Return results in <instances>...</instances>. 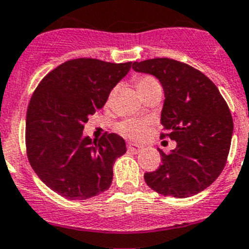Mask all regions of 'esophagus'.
Returning a JSON list of instances; mask_svg holds the SVG:
<instances>
[{
  "label": "esophagus",
  "mask_w": 249,
  "mask_h": 249,
  "mask_svg": "<svg viewBox=\"0 0 249 249\" xmlns=\"http://www.w3.org/2000/svg\"><path fill=\"white\" fill-rule=\"evenodd\" d=\"M127 149L133 153H139L142 149V146L138 145V144H134V142H127Z\"/></svg>",
  "instance_id": "1"
}]
</instances>
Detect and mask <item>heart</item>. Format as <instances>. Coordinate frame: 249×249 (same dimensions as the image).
<instances>
[{"label":"heart","instance_id":"1","mask_svg":"<svg viewBox=\"0 0 249 249\" xmlns=\"http://www.w3.org/2000/svg\"><path fill=\"white\" fill-rule=\"evenodd\" d=\"M135 83H137L139 91H144L146 89L160 86L154 77L149 76V75L139 76L135 80ZM119 131L124 137L130 138V139H142L148 131V124L144 122H140V120H126V122L119 125Z\"/></svg>","mask_w":249,"mask_h":249}]
</instances>
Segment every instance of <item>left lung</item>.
<instances>
[{
	"instance_id": "left-lung-1",
	"label": "left lung",
	"mask_w": 249,
	"mask_h": 249,
	"mask_svg": "<svg viewBox=\"0 0 249 249\" xmlns=\"http://www.w3.org/2000/svg\"><path fill=\"white\" fill-rule=\"evenodd\" d=\"M138 72L154 75L164 89L160 138L177 142L161 155V165L144 174L145 183L163 196L187 198L219 177L227 163L233 119L217 86L190 65L166 57L134 62Z\"/></svg>"
}]
</instances>
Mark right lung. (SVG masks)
<instances>
[{
    "label": "right lung",
    "mask_w": 249,
    "mask_h": 249,
    "mask_svg": "<svg viewBox=\"0 0 249 249\" xmlns=\"http://www.w3.org/2000/svg\"><path fill=\"white\" fill-rule=\"evenodd\" d=\"M131 62L73 59L50 71L36 88L26 114V151L32 169L66 199H89L107 190L112 165L126 151L118 134L96 142L84 137L89 115L105 105Z\"/></svg>",
    "instance_id": "obj_1"
}]
</instances>
